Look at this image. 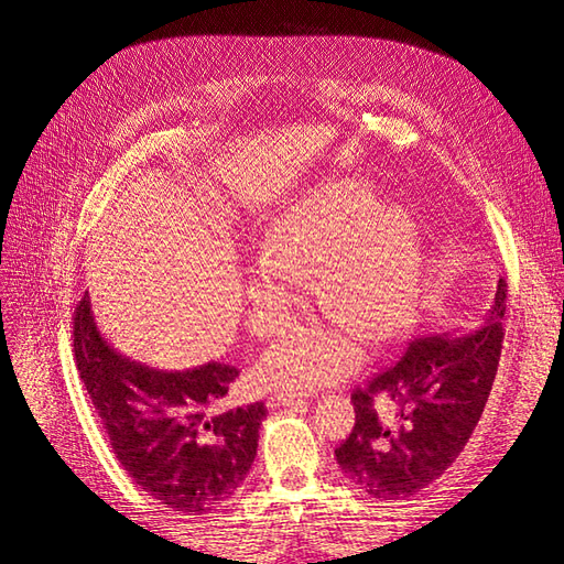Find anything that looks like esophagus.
I'll return each mask as SVG.
<instances>
[{
    "instance_id": "esophagus-1",
    "label": "esophagus",
    "mask_w": 564,
    "mask_h": 564,
    "mask_svg": "<svg viewBox=\"0 0 564 564\" xmlns=\"http://www.w3.org/2000/svg\"><path fill=\"white\" fill-rule=\"evenodd\" d=\"M294 402H299V398L296 395H292V392H272V395L265 400V404L270 406V409H278V406H289V404H294Z\"/></svg>"
}]
</instances>
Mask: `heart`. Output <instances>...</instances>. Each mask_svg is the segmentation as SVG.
I'll return each mask as SVG.
<instances>
[{"label":"heart","instance_id":"heart-1","mask_svg":"<svg viewBox=\"0 0 564 564\" xmlns=\"http://www.w3.org/2000/svg\"><path fill=\"white\" fill-rule=\"evenodd\" d=\"M313 267L315 294L329 315L294 327L263 355L259 377L268 386L305 390L344 379L362 357L352 332L381 344L412 319L421 294L416 220L350 181L296 199L272 220L249 270L256 334L286 327Z\"/></svg>","mask_w":564,"mask_h":564}]
</instances>
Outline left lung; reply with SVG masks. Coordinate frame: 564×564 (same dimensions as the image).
I'll list each match as a JSON object with an SVG mask.
<instances>
[{
    "label": "left lung",
    "instance_id": "8db88e82",
    "mask_svg": "<svg viewBox=\"0 0 564 564\" xmlns=\"http://www.w3.org/2000/svg\"><path fill=\"white\" fill-rule=\"evenodd\" d=\"M506 280L480 327L414 338L400 360L352 392L355 425L338 468L379 501L414 497L464 452L480 421L501 360ZM377 399H390L381 415Z\"/></svg>",
    "mask_w": 564,
    "mask_h": 564
}]
</instances>
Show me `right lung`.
<instances>
[{
  "mask_svg": "<svg viewBox=\"0 0 564 564\" xmlns=\"http://www.w3.org/2000/svg\"><path fill=\"white\" fill-rule=\"evenodd\" d=\"M73 346L119 464L152 499L207 516L245 482L268 414L263 402L218 412L237 371L209 362L164 371L129 360L100 336L89 294L77 303Z\"/></svg>",
  "mask_w": 564,
  "mask_h": 564,
  "instance_id": "1",
  "label": "right lung"
}]
</instances>
